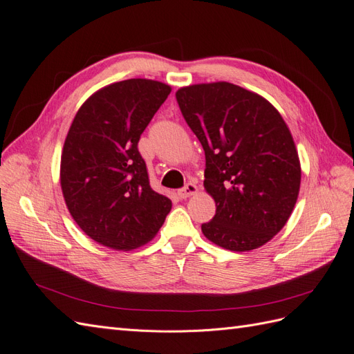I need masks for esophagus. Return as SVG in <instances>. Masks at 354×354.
<instances>
[{"instance_id":"1","label":"esophagus","mask_w":354,"mask_h":354,"mask_svg":"<svg viewBox=\"0 0 354 354\" xmlns=\"http://www.w3.org/2000/svg\"><path fill=\"white\" fill-rule=\"evenodd\" d=\"M197 193V185L194 183H188L184 188L178 189V196L180 198H187L189 196H194Z\"/></svg>"}]
</instances>
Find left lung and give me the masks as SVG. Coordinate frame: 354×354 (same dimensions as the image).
<instances>
[{
  "instance_id": "8db88e82",
  "label": "left lung",
  "mask_w": 354,
  "mask_h": 354,
  "mask_svg": "<svg viewBox=\"0 0 354 354\" xmlns=\"http://www.w3.org/2000/svg\"><path fill=\"white\" fill-rule=\"evenodd\" d=\"M176 100L205 149V188L216 203L203 234L234 252L266 245L299 193V158L285 120L267 99L227 82L183 87Z\"/></svg>"
}]
</instances>
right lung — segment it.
Segmentation results:
<instances>
[{
    "label": "right lung",
    "mask_w": 354,
    "mask_h": 354,
    "mask_svg": "<svg viewBox=\"0 0 354 354\" xmlns=\"http://www.w3.org/2000/svg\"><path fill=\"white\" fill-rule=\"evenodd\" d=\"M170 86L130 78L97 90L78 109L60 158V187L84 233L117 250L153 239L171 201L151 188L138 142Z\"/></svg>",
    "instance_id": "add662e5"
}]
</instances>
